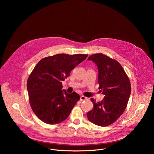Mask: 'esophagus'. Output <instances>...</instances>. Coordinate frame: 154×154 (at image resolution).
I'll list each match as a JSON object with an SVG mask.
<instances>
[{
  "instance_id": "esophagus-1",
  "label": "esophagus",
  "mask_w": 154,
  "mask_h": 154,
  "mask_svg": "<svg viewBox=\"0 0 154 154\" xmlns=\"http://www.w3.org/2000/svg\"><path fill=\"white\" fill-rule=\"evenodd\" d=\"M87 98L86 97H85V96H84V95H81V96H80V100H81V101H83V100H87Z\"/></svg>"
}]
</instances>
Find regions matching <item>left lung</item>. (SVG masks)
I'll return each mask as SVG.
<instances>
[{
  "instance_id": "left-lung-1",
  "label": "left lung",
  "mask_w": 154,
  "mask_h": 154,
  "mask_svg": "<svg viewBox=\"0 0 154 154\" xmlns=\"http://www.w3.org/2000/svg\"><path fill=\"white\" fill-rule=\"evenodd\" d=\"M88 60L97 66L99 88L105 97L97 103L91 99L94 107L87 112V118L97 125L108 126L115 122L127 107L131 92L130 80L122 66L106 55L95 54Z\"/></svg>"
}]
</instances>
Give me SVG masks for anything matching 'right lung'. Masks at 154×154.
<instances>
[{
    "mask_svg": "<svg viewBox=\"0 0 154 154\" xmlns=\"http://www.w3.org/2000/svg\"><path fill=\"white\" fill-rule=\"evenodd\" d=\"M87 54H59L40 60L30 74L27 88L30 107L44 123L57 124L66 120L80 96L62 90V82Z\"/></svg>",
    "mask_w": 154,
    "mask_h": 154,
    "instance_id": "1",
    "label": "right lung"
}]
</instances>
